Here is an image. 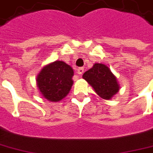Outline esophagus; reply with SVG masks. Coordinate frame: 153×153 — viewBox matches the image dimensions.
<instances>
[{
    "mask_svg": "<svg viewBox=\"0 0 153 153\" xmlns=\"http://www.w3.org/2000/svg\"><path fill=\"white\" fill-rule=\"evenodd\" d=\"M84 72V68L83 67H80V68H78L77 69V73H78L79 75H82V73Z\"/></svg>",
    "mask_w": 153,
    "mask_h": 153,
    "instance_id": "34e87169",
    "label": "esophagus"
}]
</instances>
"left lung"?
<instances>
[{"instance_id":"8db88e82","label":"left lung","mask_w":153,"mask_h":153,"mask_svg":"<svg viewBox=\"0 0 153 153\" xmlns=\"http://www.w3.org/2000/svg\"><path fill=\"white\" fill-rule=\"evenodd\" d=\"M82 77L93 87L98 96L103 99H110L119 92L120 86L117 79L105 65L94 64L91 69L84 73Z\"/></svg>"}]
</instances>
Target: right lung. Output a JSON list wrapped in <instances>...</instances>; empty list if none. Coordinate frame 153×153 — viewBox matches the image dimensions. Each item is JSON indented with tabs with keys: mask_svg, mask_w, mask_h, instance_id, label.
<instances>
[{
	"mask_svg": "<svg viewBox=\"0 0 153 153\" xmlns=\"http://www.w3.org/2000/svg\"><path fill=\"white\" fill-rule=\"evenodd\" d=\"M73 70L64 61L56 60L45 65L37 77L38 88L44 98L51 102L64 98L71 88Z\"/></svg>",
	"mask_w": 153,
	"mask_h": 153,
	"instance_id": "right-lung-1",
	"label": "right lung"
}]
</instances>
